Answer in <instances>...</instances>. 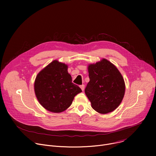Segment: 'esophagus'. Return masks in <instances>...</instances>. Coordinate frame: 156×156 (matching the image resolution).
<instances>
[{"label":"esophagus","mask_w":156,"mask_h":156,"mask_svg":"<svg viewBox=\"0 0 156 156\" xmlns=\"http://www.w3.org/2000/svg\"><path fill=\"white\" fill-rule=\"evenodd\" d=\"M80 88L81 89V90L83 91L84 90V84H82V85L80 86Z\"/></svg>","instance_id":"1"}]
</instances>
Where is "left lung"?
<instances>
[{
  "mask_svg": "<svg viewBox=\"0 0 156 156\" xmlns=\"http://www.w3.org/2000/svg\"><path fill=\"white\" fill-rule=\"evenodd\" d=\"M90 77L85 94L96 112L105 114L116 109L125 95L123 78L116 66L103 58L88 66Z\"/></svg>",
  "mask_w": 156,
  "mask_h": 156,
  "instance_id": "8db88e82",
  "label": "left lung"
}]
</instances>
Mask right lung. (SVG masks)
I'll return each instance as SVG.
<instances>
[{
    "mask_svg": "<svg viewBox=\"0 0 156 156\" xmlns=\"http://www.w3.org/2000/svg\"><path fill=\"white\" fill-rule=\"evenodd\" d=\"M67 70V65L54 60L36 76V96L41 105L50 112H63L71 105L75 96L82 92L72 83Z\"/></svg>",
    "mask_w": 156,
    "mask_h": 156,
    "instance_id": "right-lung-1",
    "label": "right lung"
}]
</instances>
